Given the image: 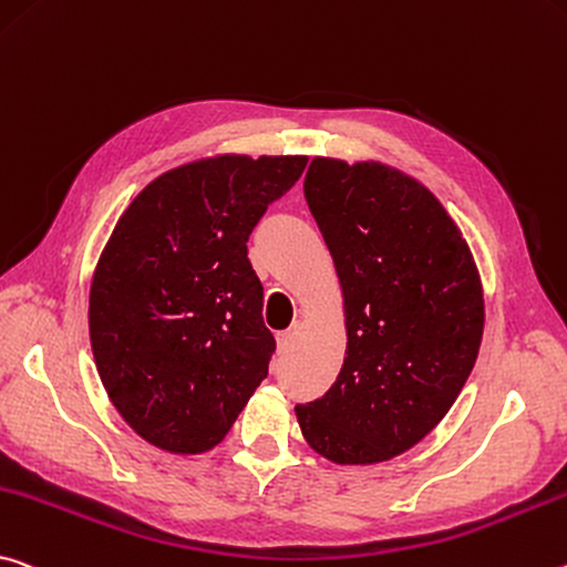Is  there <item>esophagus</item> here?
<instances>
[{
	"mask_svg": "<svg viewBox=\"0 0 567 567\" xmlns=\"http://www.w3.org/2000/svg\"><path fill=\"white\" fill-rule=\"evenodd\" d=\"M295 338H298V328L285 330V332H280V336H277V346H280L282 353H287V350L295 346Z\"/></svg>",
	"mask_w": 567,
	"mask_h": 567,
	"instance_id": "esophagus-1",
	"label": "esophagus"
}]
</instances>
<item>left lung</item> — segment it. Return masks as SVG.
<instances>
[{"mask_svg": "<svg viewBox=\"0 0 567 567\" xmlns=\"http://www.w3.org/2000/svg\"><path fill=\"white\" fill-rule=\"evenodd\" d=\"M305 199L343 292L346 358L300 431L332 464H379L416 446L460 396L484 330L480 269L429 188L381 161L316 156Z\"/></svg>", "mask_w": 567, "mask_h": 567, "instance_id": "left-lung-1", "label": "left lung"}]
</instances>
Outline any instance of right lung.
<instances>
[{
  "label": "right lung",
  "mask_w": 567,
  "mask_h": 567,
  "mask_svg": "<svg viewBox=\"0 0 567 567\" xmlns=\"http://www.w3.org/2000/svg\"><path fill=\"white\" fill-rule=\"evenodd\" d=\"M308 156L219 154L156 176L121 214L90 282L107 399L168 454L217 446L267 379L275 338L247 239Z\"/></svg>",
  "instance_id": "right-lung-1"
}]
</instances>
